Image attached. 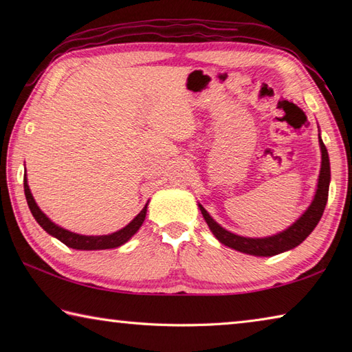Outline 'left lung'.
<instances>
[{
    "instance_id": "left-lung-1",
    "label": "left lung",
    "mask_w": 352,
    "mask_h": 352,
    "mask_svg": "<svg viewBox=\"0 0 352 352\" xmlns=\"http://www.w3.org/2000/svg\"><path fill=\"white\" fill-rule=\"evenodd\" d=\"M319 146H320V170L318 178V186L315 197H313L310 206L305 208V212L298 218L292 226H289L286 230L280 231V233L266 236V237H245L231 233V231L226 230L222 226L216 222L206 208L198 203V207L201 213H203L204 219L207 222L208 228L213 233V236L218 241L228 246L231 250H236L239 252L250 254V256L256 257H271L281 254L284 251L294 250L298 245L302 243L305 239L311 234V231L315 230L318 222L322 218V213L325 210L327 199H328V189H330L331 182V169H330V157H328V151L324 145L322 139L319 134Z\"/></svg>"
}]
</instances>
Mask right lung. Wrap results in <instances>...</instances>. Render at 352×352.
I'll use <instances>...</instances> for the list:
<instances>
[{
    "mask_svg": "<svg viewBox=\"0 0 352 352\" xmlns=\"http://www.w3.org/2000/svg\"><path fill=\"white\" fill-rule=\"evenodd\" d=\"M24 192H25V198H27V204L30 207V212L34 216V219L37 221V223L47 231L48 234H51L52 237H56L62 243H65L66 246H69L72 250H81V251H95V250H111V248H118L124 243H126L130 239L138 233L139 228L142 227V223L145 221L146 216V208H148V203L145 204V207L142 208L140 213L134 218L129 226H125L124 228L115 231L111 234H102V236H85V234H78L74 233V231L66 230L57 223L52 222L47 214H45L39 206L36 204V201L32 195V190L28 188V182H27V174L24 175Z\"/></svg>",
    "mask_w": 352,
    "mask_h": 352,
    "instance_id": "right-lung-1",
    "label": "right lung"
}]
</instances>
